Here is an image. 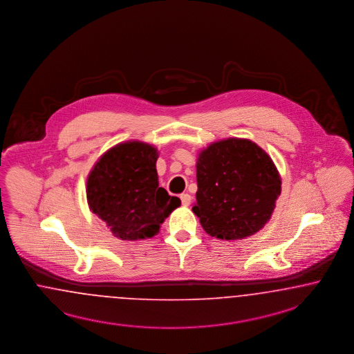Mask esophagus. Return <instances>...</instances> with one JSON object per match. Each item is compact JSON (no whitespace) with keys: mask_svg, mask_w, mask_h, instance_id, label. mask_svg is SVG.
<instances>
[{"mask_svg":"<svg viewBox=\"0 0 354 354\" xmlns=\"http://www.w3.org/2000/svg\"><path fill=\"white\" fill-rule=\"evenodd\" d=\"M180 200H182V204H183L184 207H188L189 204H191V195L189 194H182L180 195Z\"/></svg>","mask_w":354,"mask_h":354,"instance_id":"esophagus-1","label":"esophagus"}]
</instances>
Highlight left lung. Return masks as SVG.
I'll use <instances>...</instances> for the list:
<instances>
[{
  "instance_id": "left-lung-1",
  "label": "left lung",
  "mask_w": 354,
  "mask_h": 354,
  "mask_svg": "<svg viewBox=\"0 0 354 354\" xmlns=\"http://www.w3.org/2000/svg\"><path fill=\"white\" fill-rule=\"evenodd\" d=\"M192 211L220 240H241L266 225L281 195V175L269 154L245 138L213 142L198 153Z\"/></svg>"
}]
</instances>
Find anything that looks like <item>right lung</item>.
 Listing matches in <instances>:
<instances>
[{"label": "right lung", "instance_id": "obj_1", "mask_svg": "<svg viewBox=\"0 0 354 354\" xmlns=\"http://www.w3.org/2000/svg\"><path fill=\"white\" fill-rule=\"evenodd\" d=\"M158 150L141 141L118 143L100 156L86 179V201L114 237L151 239L180 198L159 187Z\"/></svg>", "mask_w": 354, "mask_h": 354}]
</instances>
